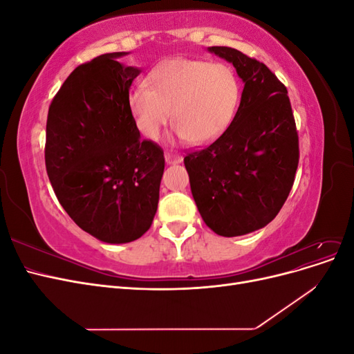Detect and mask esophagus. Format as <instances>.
<instances>
[{
	"label": "esophagus",
	"mask_w": 354,
	"mask_h": 354,
	"mask_svg": "<svg viewBox=\"0 0 354 354\" xmlns=\"http://www.w3.org/2000/svg\"><path fill=\"white\" fill-rule=\"evenodd\" d=\"M165 160L167 164H177V162H181V156L177 155L176 152H165Z\"/></svg>",
	"instance_id": "1"
}]
</instances>
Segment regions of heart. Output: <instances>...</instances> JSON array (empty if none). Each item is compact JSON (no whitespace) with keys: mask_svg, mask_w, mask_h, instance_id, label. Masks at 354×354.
I'll list each match as a JSON object with an SVG mask.
<instances>
[{"mask_svg":"<svg viewBox=\"0 0 354 354\" xmlns=\"http://www.w3.org/2000/svg\"><path fill=\"white\" fill-rule=\"evenodd\" d=\"M128 95L134 122L155 140L169 120L174 134L202 145L220 136L233 120L239 102V82L223 62L177 57L158 65Z\"/></svg>","mask_w":354,"mask_h":354,"instance_id":"obj_1","label":"heart"}]
</instances>
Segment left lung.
Segmentation results:
<instances>
[{
	"label": "left lung",
	"mask_w": 354,
	"mask_h": 354,
	"mask_svg": "<svg viewBox=\"0 0 354 354\" xmlns=\"http://www.w3.org/2000/svg\"><path fill=\"white\" fill-rule=\"evenodd\" d=\"M245 82L233 121L216 142L185 156L202 220L220 236L269 224L292 189L298 131L285 85L264 63L230 47H209Z\"/></svg>",
	"instance_id": "8db88e82"
}]
</instances>
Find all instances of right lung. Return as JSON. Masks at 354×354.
Masks as SVG:
<instances>
[{
	"label": "right lung",
	"mask_w": 354,
	"mask_h": 354,
	"mask_svg": "<svg viewBox=\"0 0 354 354\" xmlns=\"http://www.w3.org/2000/svg\"><path fill=\"white\" fill-rule=\"evenodd\" d=\"M108 53L77 66L51 100L46 168L69 217L108 243L151 229L164 174L162 147L142 140L128 104L140 69Z\"/></svg>",
	"instance_id": "1"
}]
</instances>
